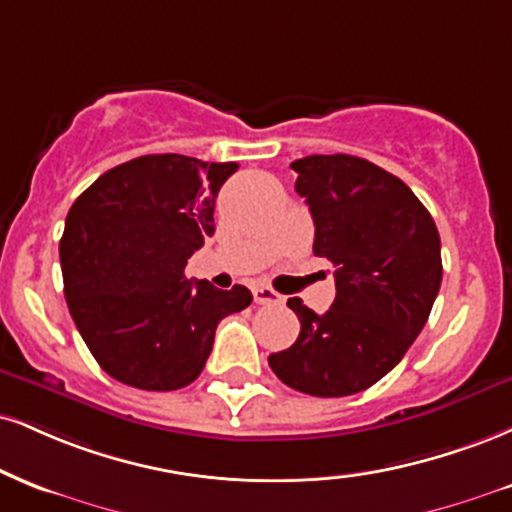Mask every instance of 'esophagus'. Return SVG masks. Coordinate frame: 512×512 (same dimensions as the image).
<instances>
[{"mask_svg":"<svg viewBox=\"0 0 512 512\" xmlns=\"http://www.w3.org/2000/svg\"><path fill=\"white\" fill-rule=\"evenodd\" d=\"M252 295H255L257 305H279V303H283V295L276 293L274 288H269V286H255V288H252Z\"/></svg>","mask_w":512,"mask_h":512,"instance_id":"esophagus-1","label":"esophagus"}]
</instances>
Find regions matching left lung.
Instances as JSON below:
<instances>
[{
	"instance_id": "obj_1",
	"label": "left lung",
	"mask_w": 512,
	"mask_h": 512,
	"mask_svg": "<svg viewBox=\"0 0 512 512\" xmlns=\"http://www.w3.org/2000/svg\"><path fill=\"white\" fill-rule=\"evenodd\" d=\"M291 169L315 221L312 250L336 267V298L324 315L288 300L300 334L269 355V367L300 393L353 396L386 377L427 324L441 288V238L415 193L367 159L312 155Z\"/></svg>"
}]
</instances>
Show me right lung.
<instances>
[{
    "mask_svg": "<svg viewBox=\"0 0 512 512\" xmlns=\"http://www.w3.org/2000/svg\"><path fill=\"white\" fill-rule=\"evenodd\" d=\"M236 162L145 155L114 166L73 202L59 243L64 295L109 377L176 391L200 377L217 324L245 310V286L186 279L214 233L219 188Z\"/></svg>",
    "mask_w": 512,
    "mask_h": 512,
    "instance_id": "obj_1",
    "label": "right lung"
}]
</instances>
